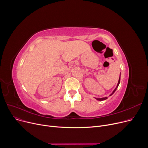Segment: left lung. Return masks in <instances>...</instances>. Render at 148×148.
Returning <instances> with one entry per match:
<instances>
[{
    "mask_svg": "<svg viewBox=\"0 0 148 148\" xmlns=\"http://www.w3.org/2000/svg\"><path fill=\"white\" fill-rule=\"evenodd\" d=\"M120 79H121V73H120V76H119V81H118V84H117V85H116V88H115V90L113 91V92H112V93L110 95V96H111V95L114 94L115 92V91L116 90V89H117V88L118 87V86H119V83H120ZM95 99L96 100H99V101H103V100H106L107 99H108V97H103V98H95Z\"/></svg>",
    "mask_w": 148,
    "mask_h": 148,
    "instance_id": "1",
    "label": "left lung"
}]
</instances>
